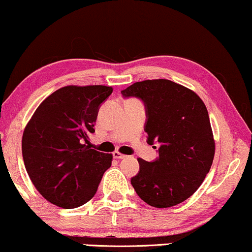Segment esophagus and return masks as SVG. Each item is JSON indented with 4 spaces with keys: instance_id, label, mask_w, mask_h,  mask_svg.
I'll list each match as a JSON object with an SVG mask.
<instances>
[{
    "instance_id": "obj_1",
    "label": "esophagus",
    "mask_w": 252,
    "mask_h": 252,
    "mask_svg": "<svg viewBox=\"0 0 252 252\" xmlns=\"http://www.w3.org/2000/svg\"><path fill=\"white\" fill-rule=\"evenodd\" d=\"M113 156H114V158H117V159H123L126 157V155H123V154L118 153V151H115V153L113 154Z\"/></svg>"
}]
</instances>
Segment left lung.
<instances>
[{
    "label": "left lung",
    "instance_id": "obj_1",
    "mask_svg": "<svg viewBox=\"0 0 252 252\" xmlns=\"http://www.w3.org/2000/svg\"><path fill=\"white\" fill-rule=\"evenodd\" d=\"M121 93L143 101L148 143L159 144L154 162L138 158L139 171L131 178L136 193L154 208L180 204L201 187L213 164L207 107L192 90L163 78L136 82Z\"/></svg>",
    "mask_w": 252,
    "mask_h": 252
}]
</instances>
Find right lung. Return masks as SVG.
Here are the masks:
<instances>
[{
	"label": "right lung",
	"instance_id": "obj_1",
	"mask_svg": "<svg viewBox=\"0 0 252 252\" xmlns=\"http://www.w3.org/2000/svg\"><path fill=\"white\" fill-rule=\"evenodd\" d=\"M113 93L105 86H66L36 109L22 136V155L37 191L57 207L74 209L95 196L113 155L90 149L99 105Z\"/></svg>",
	"mask_w": 252,
	"mask_h": 252
}]
</instances>
